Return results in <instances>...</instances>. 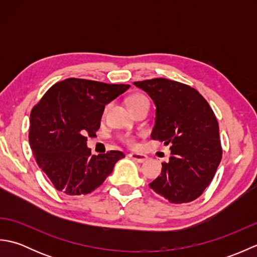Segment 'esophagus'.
Here are the masks:
<instances>
[{
  "mask_svg": "<svg viewBox=\"0 0 257 257\" xmlns=\"http://www.w3.org/2000/svg\"><path fill=\"white\" fill-rule=\"evenodd\" d=\"M129 157L132 158L133 160L137 161V162H139V163H143V162H145L147 159H148V157H147L146 155H143V154H130Z\"/></svg>",
  "mask_w": 257,
  "mask_h": 257,
  "instance_id": "obj_1",
  "label": "esophagus"
}]
</instances>
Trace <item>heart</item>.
Wrapping results in <instances>:
<instances>
[{
	"label": "heart",
	"mask_w": 257,
	"mask_h": 257,
	"mask_svg": "<svg viewBox=\"0 0 257 257\" xmlns=\"http://www.w3.org/2000/svg\"><path fill=\"white\" fill-rule=\"evenodd\" d=\"M144 101H148V99L144 96V95H139V94H136L132 97H129L128 99V105H129V108L130 107H134V106H137L139 105V103L144 102ZM123 141L125 144H127L128 146H135V139L133 137H130V136H125V137L123 138Z\"/></svg>",
	"instance_id": "heart-1"
}]
</instances>
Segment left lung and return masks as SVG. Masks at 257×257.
I'll list each match as a JSON object with an SVG mask.
<instances>
[{"label":"left lung","mask_w":257,"mask_h":257,"mask_svg":"<svg viewBox=\"0 0 257 257\" xmlns=\"http://www.w3.org/2000/svg\"><path fill=\"white\" fill-rule=\"evenodd\" d=\"M156 106L154 140L170 144L171 157L149 185L171 203H188L203 192L222 158L219 123L192 87L167 78L135 81Z\"/></svg>","instance_id":"left-lung-1"}]
</instances>
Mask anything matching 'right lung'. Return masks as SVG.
Listing matches in <instances>:
<instances>
[{
    "label": "right lung",
    "instance_id": "right-lung-1",
    "mask_svg": "<svg viewBox=\"0 0 257 257\" xmlns=\"http://www.w3.org/2000/svg\"><path fill=\"white\" fill-rule=\"evenodd\" d=\"M129 87L67 78L52 86L32 109L31 149L56 190L67 195L90 193L124 157L116 150L91 156L87 136L95 137L105 106Z\"/></svg>",
    "mask_w": 257,
    "mask_h": 257
}]
</instances>
